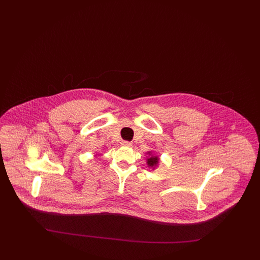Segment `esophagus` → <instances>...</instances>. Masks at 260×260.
Here are the masks:
<instances>
[{
    "mask_svg": "<svg viewBox=\"0 0 260 260\" xmlns=\"http://www.w3.org/2000/svg\"><path fill=\"white\" fill-rule=\"evenodd\" d=\"M122 145L123 146H127V147H131L133 144H132V142H129V141H122Z\"/></svg>",
    "mask_w": 260,
    "mask_h": 260,
    "instance_id": "1",
    "label": "esophagus"
}]
</instances>
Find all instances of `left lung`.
<instances>
[{"mask_svg": "<svg viewBox=\"0 0 260 260\" xmlns=\"http://www.w3.org/2000/svg\"><path fill=\"white\" fill-rule=\"evenodd\" d=\"M158 161H159V158L156 156H152V157H150L149 159H147V164H148L149 167H155V166H157V164H158Z\"/></svg>", "mask_w": 260, "mask_h": 260, "instance_id": "1", "label": "left lung"}]
</instances>
